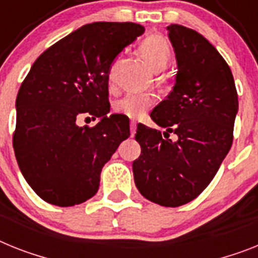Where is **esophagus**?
I'll return each mask as SVG.
<instances>
[{
    "mask_svg": "<svg viewBox=\"0 0 258 258\" xmlns=\"http://www.w3.org/2000/svg\"><path fill=\"white\" fill-rule=\"evenodd\" d=\"M130 130H131V135H134L136 131V122L135 120H131V123H130Z\"/></svg>",
    "mask_w": 258,
    "mask_h": 258,
    "instance_id": "obj_1",
    "label": "esophagus"
}]
</instances>
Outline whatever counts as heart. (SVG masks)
Returning <instances> with one entry per match:
<instances>
[{
	"label": "heart",
	"mask_w": 258,
	"mask_h": 258,
	"mask_svg": "<svg viewBox=\"0 0 258 258\" xmlns=\"http://www.w3.org/2000/svg\"><path fill=\"white\" fill-rule=\"evenodd\" d=\"M140 53L148 67L155 72L165 69L170 60V47L165 38L160 35H151L144 39L140 45ZM155 102L151 94L147 93H128L115 103L114 109L119 114L138 118L143 115Z\"/></svg>",
	"instance_id": "heart-1"
}]
</instances>
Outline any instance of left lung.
<instances>
[{
  "label": "left lung",
  "mask_w": 258,
  "mask_h": 258,
  "mask_svg": "<svg viewBox=\"0 0 258 258\" xmlns=\"http://www.w3.org/2000/svg\"><path fill=\"white\" fill-rule=\"evenodd\" d=\"M166 30L176 53V82L151 118L177 140L138 124L135 139L142 153L133 172L143 197L178 207L197 198L215 177L232 146L239 102L231 69L215 47L183 26Z\"/></svg>",
  "instance_id": "8db88e82"
}]
</instances>
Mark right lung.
I'll use <instances>...</instances> for the list:
<instances>
[{"instance_id": "right-lung-1", "label": "right lung", "mask_w": 258, "mask_h": 258, "mask_svg": "<svg viewBox=\"0 0 258 258\" xmlns=\"http://www.w3.org/2000/svg\"><path fill=\"white\" fill-rule=\"evenodd\" d=\"M143 32L133 22L89 23L32 64L15 101L13 146L23 177L45 202L68 207L92 198L103 165L130 136L127 116L107 115L109 73ZM88 115L97 124L80 127Z\"/></svg>"}]
</instances>
